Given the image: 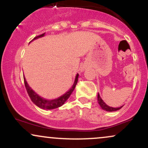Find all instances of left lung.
I'll return each instance as SVG.
<instances>
[{"label":"left lung","instance_id":"left-lung-1","mask_svg":"<svg viewBox=\"0 0 148 148\" xmlns=\"http://www.w3.org/2000/svg\"><path fill=\"white\" fill-rule=\"evenodd\" d=\"M98 102H99V104L100 105L101 108H102L103 110H106V111H108V112H114V111H116V110H120L121 108H122V107H120V108H112V107H110L108 106V105H106V103H104V101L102 100V99H101L100 95H99V94L98 93Z\"/></svg>","mask_w":148,"mask_h":148}]
</instances>
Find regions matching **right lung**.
Here are the masks:
<instances>
[{"label": "right lung", "mask_w": 148, "mask_h": 148, "mask_svg": "<svg viewBox=\"0 0 148 148\" xmlns=\"http://www.w3.org/2000/svg\"><path fill=\"white\" fill-rule=\"evenodd\" d=\"M44 35H45V33L42 34L39 36H37L35 37V38H34L33 40H34V39H36L38 38H40V37L43 36ZM78 78H79V74H76L75 81H74V85H73V86L71 88L70 90H69V91H67L65 94H63V96H61V97L58 98V99H54V100H46V99H44L40 97H39L38 94L35 93V92L32 90V88H30L29 85H28L27 83L26 80L25 78H24V83H25V88L27 90V92L28 93V95H29V97H30V99H31V100L32 101V102L34 103L36 106H37L38 108H41V109H43V110H52V109H55V108H59V107L63 106L64 103H65V101L69 99V97H70V95L72 94V92L74 91V89H75L76 83H77L78 82Z\"/></svg>", "instance_id": "obj_1"}]
</instances>
